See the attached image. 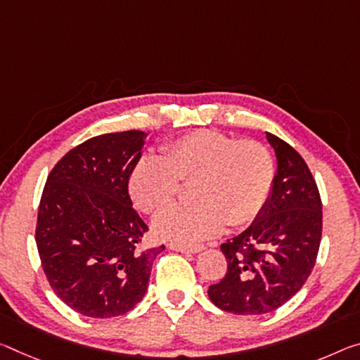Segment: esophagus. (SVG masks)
Returning a JSON list of instances; mask_svg holds the SVG:
<instances>
[{
  "label": "esophagus",
  "instance_id": "34e87169",
  "mask_svg": "<svg viewBox=\"0 0 360 360\" xmlns=\"http://www.w3.org/2000/svg\"><path fill=\"white\" fill-rule=\"evenodd\" d=\"M168 248L173 250V252L179 253H198L202 252L205 247L202 245H184V243H168Z\"/></svg>",
  "mask_w": 360,
  "mask_h": 360
}]
</instances>
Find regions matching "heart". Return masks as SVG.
I'll list each match as a JSON object with an SVG mask.
<instances>
[{"instance_id": "obj_1", "label": "heart", "mask_w": 360, "mask_h": 360, "mask_svg": "<svg viewBox=\"0 0 360 360\" xmlns=\"http://www.w3.org/2000/svg\"><path fill=\"white\" fill-rule=\"evenodd\" d=\"M272 179L271 153L259 142L198 129L165 146L163 157H142L131 171L129 191L142 211L158 213L176 200L179 181L192 182L195 200L160 214L153 231L165 240L193 243L216 236L224 224L255 219Z\"/></svg>"}]
</instances>
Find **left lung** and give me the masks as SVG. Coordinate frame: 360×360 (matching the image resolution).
I'll list each match as a JSON object with an SVG mask.
<instances>
[{
  "label": "left lung",
  "instance_id": "8db88e82",
  "mask_svg": "<svg viewBox=\"0 0 360 360\" xmlns=\"http://www.w3.org/2000/svg\"><path fill=\"white\" fill-rule=\"evenodd\" d=\"M277 171L269 197L248 229L221 245L227 272L208 296L219 309L238 316L271 312L300 292L321 247L322 202L303 157L266 133Z\"/></svg>",
  "mask_w": 360,
  "mask_h": 360
}]
</instances>
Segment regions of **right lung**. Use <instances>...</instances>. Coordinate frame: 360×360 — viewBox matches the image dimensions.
<instances>
[{
	"instance_id": "add662e5",
	"label": "right lung",
	"mask_w": 360,
	"mask_h": 360,
	"mask_svg": "<svg viewBox=\"0 0 360 360\" xmlns=\"http://www.w3.org/2000/svg\"><path fill=\"white\" fill-rule=\"evenodd\" d=\"M146 138L131 129L84 141L59 160L43 189L35 233L43 271L54 293L86 317L133 309L165 250L141 248L149 227L129 197Z\"/></svg>"
}]
</instances>
